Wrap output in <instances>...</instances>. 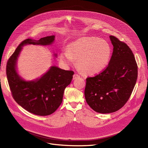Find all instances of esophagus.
Wrapping results in <instances>:
<instances>
[{
  "instance_id": "34e87169",
  "label": "esophagus",
  "mask_w": 148,
  "mask_h": 148,
  "mask_svg": "<svg viewBox=\"0 0 148 148\" xmlns=\"http://www.w3.org/2000/svg\"><path fill=\"white\" fill-rule=\"evenodd\" d=\"M80 77V76L79 74H74L73 75V79L75 80V79H77V78H79Z\"/></svg>"
}]
</instances>
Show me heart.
Instances as JSON below:
<instances>
[{
    "instance_id": "1",
    "label": "heart",
    "mask_w": 148,
    "mask_h": 148,
    "mask_svg": "<svg viewBox=\"0 0 148 148\" xmlns=\"http://www.w3.org/2000/svg\"><path fill=\"white\" fill-rule=\"evenodd\" d=\"M112 55L111 47L106 40L97 37H83L70 43L67 52L60 55L63 63L69 65L73 59L85 75L99 73L106 68Z\"/></svg>"
}]
</instances>
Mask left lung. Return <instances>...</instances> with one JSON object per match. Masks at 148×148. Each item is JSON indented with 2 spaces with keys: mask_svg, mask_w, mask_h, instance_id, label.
<instances>
[{
  "mask_svg": "<svg viewBox=\"0 0 148 148\" xmlns=\"http://www.w3.org/2000/svg\"><path fill=\"white\" fill-rule=\"evenodd\" d=\"M113 45L107 67L86 79L84 97L88 105L100 113L119 110L129 99L136 83L138 67L134 54L126 43L110 36Z\"/></svg>",
  "mask_w": 148,
  "mask_h": 148,
  "instance_id": "8db88e82",
  "label": "left lung"
}]
</instances>
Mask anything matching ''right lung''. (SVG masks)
<instances>
[{
    "label": "right lung",
    "mask_w": 148,
    "mask_h": 148,
    "mask_svg": "<svg viewBox=\"0 0 148 148\" xmlns=\"http://www.w3.org/2000/svg\"><path fill=\"white\" fill-rule=\"evenodd\" d=\"M54 40V35L38 41L27 39L19 44L7 62L6 75L13 98L26 110L36 115H50L58 109L62 102L64 90L71 83L74 73L51 66L40 79L26 82L18 75L15 64L22 46L50 45Z\"/></svg>",
    "instance_id": "right-lung-1"
}]
</instances>
